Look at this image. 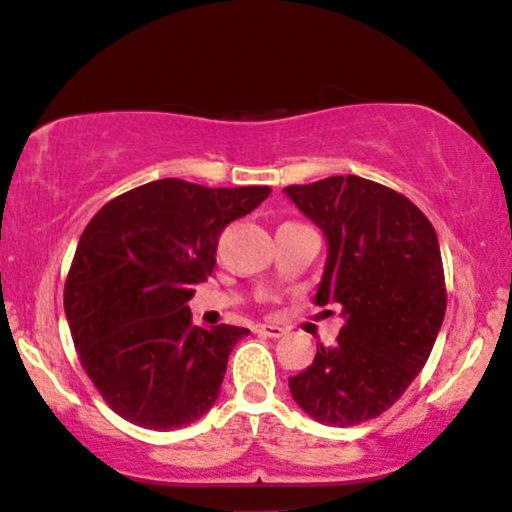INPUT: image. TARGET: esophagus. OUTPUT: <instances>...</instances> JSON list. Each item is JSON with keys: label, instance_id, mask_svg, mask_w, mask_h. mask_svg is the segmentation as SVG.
I'll use <instances>...</instances> for the list:
<instances>
[{"label": "esophagus", "instance_id": "esophagus-1", "mask_svg": "<svg viewBox=\"0 0 512 512\" xmlns=\"http://www.w3.org/2000/svg\"><path fill=\"white\" fill-rule=\"evenodd\" d=\"M255 331H257V334L269 336V338H281L283 334H286V331H283L281 326H274V324H260Z\"/></svg>", "mask_w": 512, "mask_h": 512}]
</instances>
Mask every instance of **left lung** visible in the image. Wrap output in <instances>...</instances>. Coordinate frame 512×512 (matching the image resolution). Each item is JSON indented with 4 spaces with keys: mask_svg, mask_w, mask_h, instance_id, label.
Wrapping results in <instances>:
<instances>
[{
    "mask_svg": "<svg viewBox=\"0 0 512 512\" xmlns=\"http://www.w3.org/2000/svg\"><path fill=\"white\" fill-rule=\"evenodd\" d=\"M286 195L329 240L315 303H338L346 319L288 386L312 420L355 427L389 410L429 360L446 315L439 238L408 197L360 176Z\"/></svg>",
    "mask_w": 512,
    "mask_h": 512,
    "instance_id": "left-lung-1",
    "label": "left lung"
}]
</instances>
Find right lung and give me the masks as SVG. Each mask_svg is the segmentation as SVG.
Wrapping results in <instances>:
<instances>
[{
    "mask_svg": "<svg viewBox=\"0 0 512 512\" xmlns=\"http://www.w3.org/2000/svg\"><path fill=\"white\" fill-rule=\"evenodd\" d=\"M269 193L162 178L109 200L85 226L64 310L80 365L123 420L166 432L219 398L231 350L250 331L193 326L186 303L217 264L221 231Z\"/></svg>",
    "mask_w": 512,
    "mask_h": 512,
    "instance_id": "right-lung-1",
    "label": "right lung"
}]
</instances>
